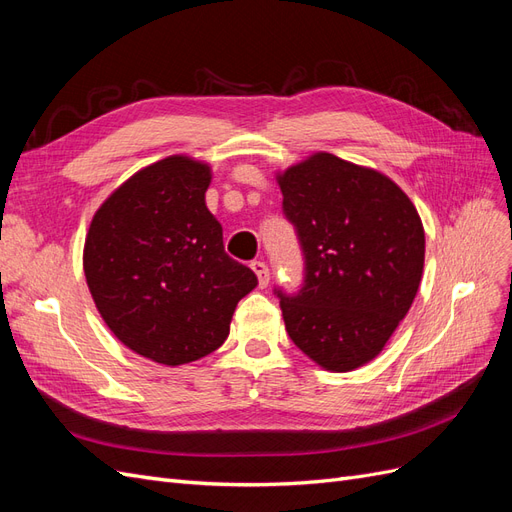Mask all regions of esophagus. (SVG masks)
Returning <instances> with one entry per match:
<instances>
[{"mask_svg":"<svg viewBox=\"0 0 512 512\" xmlns=\"http://www.w3.org/2000/svg\"><path fill=\"white\" fill-rule=\"evenodd\" d=\"M252 271L256 273V277H258V284L260 286H267L269 284V267L265 265V262H262V260H254L252 262Z\"/></svg>","mask_w":512,"mask_h":512,"instance_id":"34e87169","label":"esophagus"}]
</instances>
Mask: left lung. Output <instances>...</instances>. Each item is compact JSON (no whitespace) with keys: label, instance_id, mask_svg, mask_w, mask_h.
<instances>
[{"label":"left lung","instance_id":"left-lung-1","mask_svg":"<svg viewBox=\"0 0 512 512\" xmlns=\"http://www.w3.org/2000/svg\"><path fill=\"white\" fill-rule=\"evenodd\" d=\"M305 260L297 292L275 288L286 331L320 367L376 359L421 284L425 230L389 177L316 153L277 177Z\"/></svg>","mask_w":512,"mask_h":512}]
</instances>
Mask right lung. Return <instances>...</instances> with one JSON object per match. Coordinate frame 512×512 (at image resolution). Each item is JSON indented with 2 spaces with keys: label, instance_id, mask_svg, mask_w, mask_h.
Segmentation results:
<instances>
[{
  "label": "right lung",
  "instance_id": "1",
  "mask_svg": "<svg viewBox=\"0 0 512 512\" xmlns=\"http://www.w3.org/2000/svg\"><path fill=\"white\" fill-rule=\"evenodd\" d=\"M211 168L170 156L108 196L91 220L83 269L108 329L136 354L183 365L218 350L258 280L224 252L205 205Z\"/></svg>",
  "mask_w": 512,
  "mask_h": 512
}]
</instances>
